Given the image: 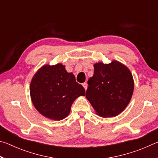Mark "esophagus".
I'll use <instances>...</instances> for the list:
<instances>
[{"label":"esophagus","instance_id":"obj_1","mask_svg":"<svg viewBox=\"0 0 158 158\" xmlns=\"http://www.w3.org/2000/svg\"><path fill=\"white\" fill-rule=\"evenodd\" d=\"M83 86H84L85 90H86L88 89V84H87V83L86 82L84 83V84H83Z\"/></svg>","mask_w":158,"mask_h":158}]
</instances>
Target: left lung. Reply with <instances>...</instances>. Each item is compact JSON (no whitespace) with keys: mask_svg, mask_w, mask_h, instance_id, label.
<instances>
[{"mask_svg":"<svg viewBox=\"0 0 158 158\" xmlns=\"http://www.w3.org/2000/svg\"><path fill=\"white\" fill-rule=\"evenodd\" d=\"M94 74L88 81L87 100L95 113L103 118L114 117L127 107L132 98L134 79L129 68L119 61L94 64Z\"/></svg>","mask_w":158,"mask_h":158,"instance_id":"8db88e82","label":"left lung"}]
</instances>
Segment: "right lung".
Here are the masks:
<instances>
[{
  "label": "right lung",
  "instance_id": "1",
  "mask_svg": "<svg viewBox=\"0 0 158 158\" xmlns=\"http://www.w3.org/2000/svg\"><path fill=\"white\" fill-rule=\"evenodd\" d=\"M30 95L40 114L49 119L60 121L69 115L73 102L85 95V89L62 63L46 64L32 78Z\"/></svg>",
  "mask_w": 158,
  "mask_h": 158
}]
</instances>
